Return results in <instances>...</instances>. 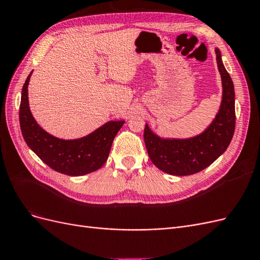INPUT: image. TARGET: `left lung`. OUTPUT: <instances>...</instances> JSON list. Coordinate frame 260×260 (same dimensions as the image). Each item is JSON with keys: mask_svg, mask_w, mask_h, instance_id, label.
Masks as SVG:
<instances>
[{"mask_svg": "<svg viewBox=\"0 0 260 260\" xmlns=\"http://www.w3.org/2000/svg\"><path fill=\"white\" fill-rule=\"evenodd\" d=\"M216 59L222 82V100L215 119L201 135L188 139H164L145 124L144 142L149 158L172 176H190L207 168L229 146L235 129L234 85L225 70L219 49Z\"/></svg>", "mask_w": 260, "mask_h": 260, "instance_id": "left-lung-1", "label": "left lung"}]
</instances>
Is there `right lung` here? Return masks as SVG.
<instances>
[{
  "label": "right lung",
  "mask_w": 260,
  "mask_h": 260,
  "mask_svg": "<svg viewBox=\"0 0 260 260\" xmlns=\"http://www.w3.org/2000/svg\"><path fill=\"white\" fill-rule=\"evenodd\" d=\"M31 74L22 86L19 107L20 129L27 145L44 164L60 174L83 176L100 169L107 160L113 141L124 121H108L80 139L53 137L38 124L30 112L28 84Z\"/></svg>",
  "instance_id": "1"
}]
</instances>
